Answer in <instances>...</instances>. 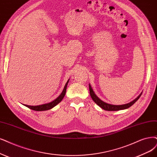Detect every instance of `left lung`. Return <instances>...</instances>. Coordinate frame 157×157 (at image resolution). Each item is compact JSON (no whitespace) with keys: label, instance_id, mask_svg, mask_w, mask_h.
<instances>
[{"label":"left lung","instance_id":"1","mask_svg":"<svg viewBox=\"0 0 157 157\" xmlns=\"http://www.w3.org/2000/svg\"><path fill=\"white\" fill-rule=\"evenodd\" d=\"M89 86L90 95L92 98V99L93 100V101L97 104L98 106H100L103 109L105 110V111H120V110H124V109H128L129 107L132 106L133 104H134L139 99V98H140V97L141 96V95L142 94V92H141L140 94L136 98H135L134 100H132V101H131L128 103L124 104V105H112V104H109L106 102H104L103 101L100 100V98H98L96 96V94L94 93L93 89H92L91 87L90 84H89Z\"/></svg>","mask_w":157,"mask_h":157}]
</instances>
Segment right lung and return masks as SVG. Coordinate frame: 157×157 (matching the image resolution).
<instances>
[{
	"label": "right lung",
	"mask_w": 157,
	"mask_h": 157,
	"mask_svg": "<svg viewBox=\"0 0 157 157\" xmlns=\"http://www.w3.org/2000/svg\"><path fill=\"white\" fill-rule=\"evenodd\" d=\"M68 79L67 81V82L66 83L65 87H64L62 92L61 93V94L58 96L56 99H55L54 100H53L52 101L50 102V103H44V104H42V105H24L25 106L27 107L28 108L30 109L33 110V111H47V110H50L51 109H52L53 107H54L55 106H56L58 103H59L63 99L64 96H65V93H66V90H67V85H68V83L69 82Z\"/></svg>",
	"instance_id": "right-lung-1"
}]
</instances>
